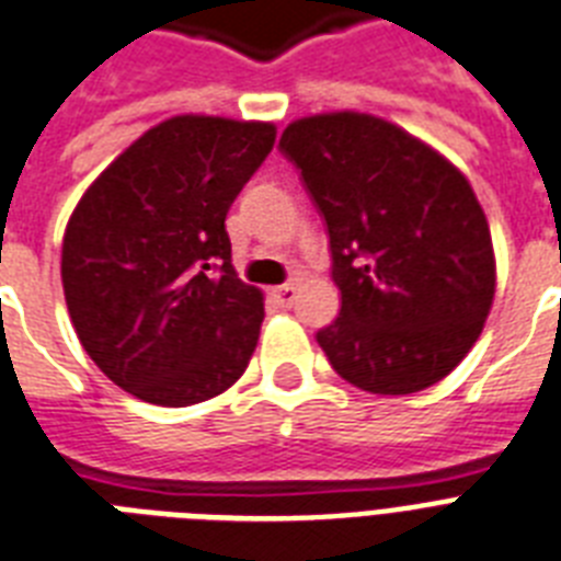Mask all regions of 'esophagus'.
<instances>
[{
    "instance_id": "obj_1",
    "label": "esophagus",
    "mask_w": 561,
    "mask_h": 561,
    "mask_svg": "<svg viewBox=\"0 0 561 561\" xmlns=\"http://www.w3.org/2000/svg\"><path fill=\"white\" fill-rule=\"evenodd\" d=\"M273 302L279 305V308H290L296 299V285H279V288L271 290Z\"/></svg>"
}]
</instances>
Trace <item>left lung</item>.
Listing matches in <instances>:
<instances>
[{
    "instance_id": "1",
    "label": "left lung",
    "mask_w": 561,
    "mask_h": 561,
    "mask_svg": "<svg viewBox=\"0 0 561 561\" xmlns=\"http://www.w3.org/2000/svg\"><path fill=\"white\" fill-rule=\"evenodd\" d=\"M279 147L331 236L343 308L317 343L336 375L371 394L444 380L495 296L493 236L467 175L398 123L352 108L288 123Z\"/></svg>"
}]
</instances>
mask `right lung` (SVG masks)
Segmentation results:
<instances>
[{"instance_id": "obj_1", "label": "right lung", "mask_w": 561, "mask_h": 561, "mask_svg": "<svg viewBox=\"0 0 561 561\" xmlns=\"http://www.w3.org/2000/svg\"><path fill=\"white\" fill-rule=\"evenodd\" d=\"M276 140L267 121L175 115L100 172L62 233L77 340L138 400L193 407L244 375L265 294L236 276L225 218Z\"/></svg>"}]
</instances>
